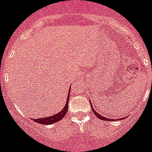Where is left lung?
I'll use <instances>...</instances> for the list:
<instances>
[{
	"label": "left lung",
	"mask_w": 152,
	"mask_h": 152,
	"mask_svg": "<svg viewBox=\"0 0 152 152\" xmlns=\"http://www.w3.org/2000/svg\"><path fill=\"white\" fill-rule=\"evenodd\" d=\"M90 105H91V108H92V112H93V113H94V114L96 115L97 116V117H98L99 118V119L105 120V121H109V120H111L110 118H106V117H103V116H102L100 114H99L98 113H96V111H95L94 109H93V108H92V103H91V102H90ZM112 120H113V119H112Z\"/></svg>",
	"instance_id": "left-lung-1"
}]
</instances>
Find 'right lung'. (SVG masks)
<instances>
[{"label": "right lung", "mask_w": 152, "mask_h": 152, "mask_svg": "<svg viewBox=\"0 0 152 152\" xmlns=\"http://www.w3.org/2000/svg\"><path fill=\"white\" fill-rule=\"evenodd\" d=\"M68 95V97H67V101L66 105L64 106L63 110L61 112H60L57 114H55L54 115L50 116V117H47V118H35V119H33L34 122H36L37 123L39 124H43V125H50V124H53L55 122H58L59 121L62 119V118L65 116V115L66 114L67 110H68V105H69V96Z\"/></svg>", "instance_id": "obj_1"}]
</instances>
